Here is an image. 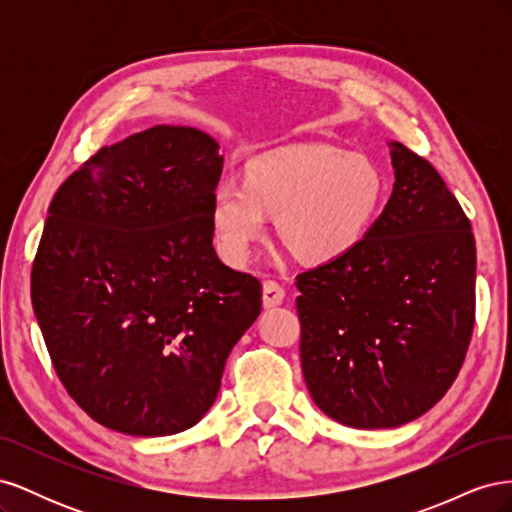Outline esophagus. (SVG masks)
I'll return each mask as SVG.
<instances>
[{
    "mask_svg": "<svg viewBox=\"0 0 512 512\" xmlns=\"http://www.w3.org/2000/svg\"><path fill=\"white\" fill-rule=\"evenodd\" d=\"M284 294L286 292H284V288L280 284L273 282V280H267L265 284H262V305H265L267 309L282 305Z\"/></svg>",
    "mask_w": 512,
    "mask_h": 512,
    "instance_id": "esophagus-1",
    "label": "esophagus"
}]
</instances>
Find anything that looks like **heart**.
Masks as SVG:
<instances>
[{"label": "heart", "mask_w": 512, "mask_h": 512, "mask_svg": "<svg viewBox=\"0 0 512 512\" xmlns=\"http://www.w3.org/2000/svg\"><path fill=\"white\" fill-rule=\"evenodd\" d=\"M386 183L374 160L342 147L303 143L262 153L245 181L224 179L211 194L220 254L241 265L275 213L277 235L307 262L350 254L376 222Z\"/></svg>", "instance_id": "obj_1"}]
</instances>
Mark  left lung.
Segmentation results:
<instances>
[{
	"mask_svg": "<svg viewBox=\"0 0 512 512\" xmlns=\"http://www.w3.org/2000/svg\"><path fill=\"white\" fill-rule=\"evenodd\" d=\"M389 149L393 194L367 237L297 275L307 391L354 429L399 427L436 406L474 329L470 220L425 158Z\"/></svg>",
	"mask_w": 512,
	"mask_h": 512,
	"instance_id": "1",
	"label": "left lung"
}]
</instances>
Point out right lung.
I'll return each mask as SVG.
<instances>
[{
	"label": "right lung",
	"mask_w": 512,
	"mask_h": 512,
	"mask_svg": "<svg viewBox=\"0 0 512 512\" xmlns=\"http://www.w3.org/2000/svg\"><path fill=\"white\" fill-rule=\"evenodd\" d=\"M213 136L156 126L100 149L51 200L32 303L66 391L94 421L158 438L194 427L262 307L215 254Z\"/></svg>",
	"instance_id": "obj_1"
}]
</instances>
